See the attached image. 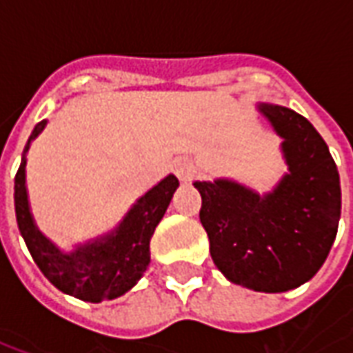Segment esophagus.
Returning <instances> with one entry per match:
<instances>
[{
    "label": "esophagus",
    "instance_id": "obj_1",
    "mask_svg": "<svg viewBox=\"0 0 353 353\" xmlns=\"http://www.w3.org/2000/svg\"><path fill=\"white\" fill-rule=\"evenodd\" d=\"M174 174L179 177V181H191L192 176H194V166H192L191 162L185 161V159H179V161L174 162Z\"/></svg>",
    "mask_w": 353,
    "mask_h": 353
}]
</instances>
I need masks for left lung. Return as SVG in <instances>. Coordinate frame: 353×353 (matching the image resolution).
Listing matches in <instances>:
<instances>
[{"label":"left lung","mask_w":353,"mask_h":353,"mask_svg":"<svg viewBox=\"0 0 353 353\" xmlns=\"http://www.w3.org/2000/svg\"><path fill=\"white\" fill-rule=\"evenodd\" d=\"M289 172L266 194L230 179L194 181L215 266L232 283L281 293L314 278L336 236L341 179L329 147L293 109L259 103Z\"/></svg>","instance_id":"8db88e82"}]
</instances>
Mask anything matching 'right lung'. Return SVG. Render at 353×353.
I'll list each match as a JSON object with an SVG mask.
<instances>
[{
    "label": "right lung",
    "instance_id": "add662e5",
    "mask_svg": "<svg viewBox=\"0 0 353 353\" xmlns=\"http://www.w3.org/2000/svg\"><path fill=\"white\" fill-rule=\"evenodd\" d=\"M45 124L47 121L35 124L14 176V212L20 234L35 265L60 291L88 303L117 299L134 288L147 270L151 261L149 242L179 181L172 174L166 176L130 208L115 230L77 245L72 253H62L35 227L26 192V153Z\"/></svg>",
    "mask_w": 353,
    "mask_h": 353
}]
</instances>
